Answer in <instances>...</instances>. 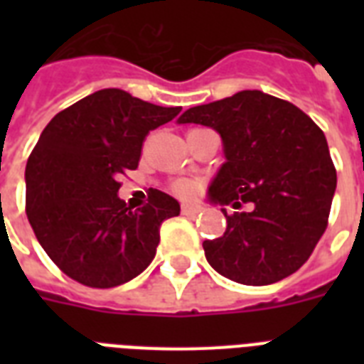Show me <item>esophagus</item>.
<instances>
[{
  "mask_svg": "<svg viewBox=\"0 0 364 364\" xmlns=\"http://www.w3.org/2000/svg\"><path fill=\"white\" fill-rule=\"evenodd\" d=\"M181 211H183V215L194 217V215H198L200 211H202V208H200V205H194V204H183Z\"/></svg>",
  "mask_w": 364,
  "mask_h": 364,
  "instance_id": "1",
  "label": "esophagus"
}]
</instances>
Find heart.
Returning a JSON list of instances; mask_svg holds the SVG:
<instances>
[{
    "mask_svg": "<svg viewBox=\"0 0 364 364\" xmlns=\"http://www.w3.org/2000/svg\"><path fill=\"white\" fill-rule=\"evenodd\" d=\"M176 191L181 194V196H191V194H194L198 191V185L194 181H188V179H181V181L176 183Z\"/></svg>",
    "mask_w": 364,
    "mask_h": 364,
    "instance_id": "heart-1",
    "label": "heart"
}]
</instances>
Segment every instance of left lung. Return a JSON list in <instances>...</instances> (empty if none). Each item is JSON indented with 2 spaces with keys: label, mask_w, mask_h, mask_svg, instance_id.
Returning a JSON list of instances; mask_svg holds the SVG:
<instances>
[{
  "label": "left lung",
  "mask_w": 364,
  "mask_h": 364,
  "mask_svg": "<svg viewBox=\"0 0 364 364\" xmlns=\"http://www.w3.org/2000/svg\"><path fill=\"white\" fill-rule=\"evenodd\" d=\"M177 124H202L221 136L225 162L208 202L251 211L227 217L221 238L205 240V259L243 285H270L304 264L327 228L336 191L321 128L289 104L260 90L191 107Z\"/></svg>",
  "instance_id": "1"
}]
</instances>
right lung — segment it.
<instances>
[{"mask_svg":"<svg viewBox=\"0 0 364 364\" xmlns=\"http://www.w3.org/2000/svg\"><path fill=\"white\" fill-rule=\"evenodd\" d=\"M179 111L104 88L41 132L26 164V213L37 242L75 282L117 287L154 259L160 225L179 215V202L154 188L132 210L117 194L119 176L137 168L149 130Z\"/></svg>","mask_w":364,"mask_h":364,"instance_id":"1","label":"right lung"}]
</instances>
